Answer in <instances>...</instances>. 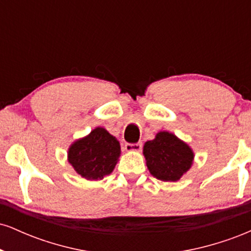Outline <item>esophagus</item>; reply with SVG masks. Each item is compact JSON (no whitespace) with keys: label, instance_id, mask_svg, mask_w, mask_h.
<instances>
[{"label":"esophagus","instance_id":"obj_1","mask_svg":"<svg viewBox=\"0 0 251 251\" xmlns=\"http://www.w3.org/2000/svg\"><path fill=\"white\" fill-rule=\"evenodd\" d=\"M142 146L143 144L142 143H135V144H125V150L128 152H132V151H140L142 150Z\"/></svg>","mask_w":251,"mask_h":251}]
</instances>
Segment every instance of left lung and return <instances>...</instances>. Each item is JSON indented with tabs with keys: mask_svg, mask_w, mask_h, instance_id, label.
I'll use <instances>...</instances> for the list:
<instances>
[{
	"mask_svg": "<svg viewBox=\"0 0 251 251\" xmlns=\"http://www.w3.org/2000/svg\"><path fill=\"white\" fill-rule=\"evenodd\" d=\"M146 165L153 177L163 181H177L189 171L194 162V151L174 133L160 131L143 149Z\"/></svg>",
	"mask_w": 251,
	"mask_h": 251,
	"instance_id": "8db88e82",
	"label": "left lung"
}]
</instances>
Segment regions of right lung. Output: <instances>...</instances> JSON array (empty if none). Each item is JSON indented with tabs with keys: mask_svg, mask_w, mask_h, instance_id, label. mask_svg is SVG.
<instances>
[{
	"mask_svg": "<svg viewBox=\"0 0 251 251\" xmlns=\"http://www.w3.org/2000/svg\"><path fill=\"white\" fill-rule=\"evenodd\" d=\"M120 157V144L107 129L97 127L68 149V162L87 180L102 179L113 171Z\"/></svg>",
	"mask_w": 251,
	"mask_h": 251,
	"instance_id": "add662e5",
	"label": "right lung"
}]
</instances>
